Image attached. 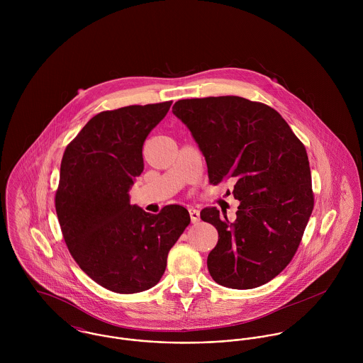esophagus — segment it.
I'll list each match as a JSON object with an SVG mask.
<instances>
[{
	"mask_svg": "<svg viewBox=\"0 0 363 363\" xmlns=\"http://www.w3.org/2000/svg\"><path fill=\"white\" fill-rule=\"evenodd\" d=\"M189 213H190V218H191V222L193 223H197L200 220V211L196 209V208H190L189 209Z\"/></svg>",
	"mask_w": 363,
	"mask_h": 363,
	"instance_id": "esophagus-1",
	"label": "esophagus"
}]
</instances>
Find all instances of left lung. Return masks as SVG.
Masks as SVG:
<instances>
[{
  "mask_svg": "<svg viewBox=\"0 0 363 363\" xmlns=\"http://www.w3.org/2000/svg\"><path fill=\"white\" fill-rule=\"evenodd\" d=\"M172 111L206 157L209 183L230 180L240 201L233 222L215 207L200 213L218 230L212 279L232 289L267 284L294 259L314 206L305 145L277 110L245 98L182 99Z\"/></svg>",
  "mask_w": 363,
  "mask_h": 363,
  "instance_id": "8db88e82",
  "label": "left lung"
}]
</instances>
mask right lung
<instances>
[{
  "instance_id": "add662e5",
  "label": "right lung",
  "mask_w": 363,
  "mask_h": 363,
  "mask_svg": "<svg viewBox=\"0 0 363 363\" xmlns=\"http://www.w3.org/2000/svg\"><path fill=\"white\" fill-rule=\"evenodd\" d=\"M170 106L102 111L62 155L55 212L64 240L81 269L116 294L155 286L169 250L190 223L182 206L154 215L130 204L128 191L144 170V143Z\"/></svg>"
}]
</instances>
